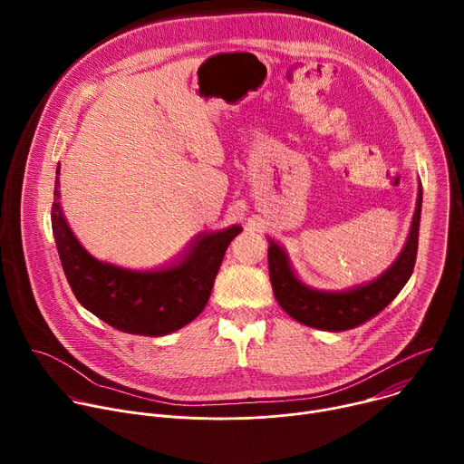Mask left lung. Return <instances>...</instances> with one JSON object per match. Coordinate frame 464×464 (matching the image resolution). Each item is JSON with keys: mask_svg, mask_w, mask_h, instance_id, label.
<instances>
[{"mask_svg": "<svg viewBox=\"0 0 464 464\" xmlns=\"http://www.w3.org/2000/svg\"><path fill=\"white\" fill-rule=\"evenodd\" d=\"M420 209L422 188H419L410 237L399 258L374 281L347 290H319L301 281L292 268L286 249L268 237L270 281L281 308L295 321L312 328L328 330V333H342V330L360 326L372 319L399 295L413 274L419 247Z\"/></svg>", "mask_w": 464, "mask_h": 464, "instance_id": "obj_1", "label": "left lung"}]
</instances>
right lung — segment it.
Wrapping results in <instances>:
<instances>
[{"mask_svg": "<svg viewBox=\"0 0 464 464\" xmlns=\"http://www.w3.org/2000/svg\"><path fill=\"white\" fill-rule=\"evenodd\" d=\"M58 174V170H56ZM60 181L54 179L51 224L62 268L77 301L93 315L126 334L167 336L202 314L231 240V226L196 237L172 264L152 272L128 270L95 258L63 217Z\"/></svg>", "mask_w": 464, "mask_h": 464, "instance_id": "1", "label": "right lung"}]
</instances>
